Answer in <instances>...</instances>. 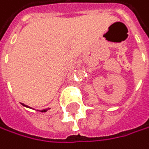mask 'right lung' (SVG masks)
<instances>
[{
	"mask_svg": "<svg viewBox=\"0 0 149 149\" xmlns=\"http://www.w3.org/2000/svg\"><path fill=\"white\" fill-rule=\"evenodd\" d=\"M22 105H24V106H25V107H28L27 105H25V104H24V103H22ZM30 108V107H29ZM50 108H47V109H43V110H41V111L40 112H42V113H45V112H47L48 111V110H49Z\"/></svg>",
	"mask_w": 149,
	"mask_h": 149,
	"instance_id": "1",
	"label": "right lung"
}]
</instances>
